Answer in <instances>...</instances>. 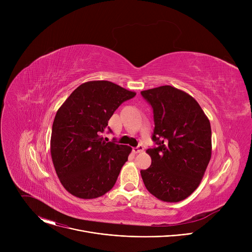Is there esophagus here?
Listing matches in <instances>:
<instances>
[{"label":"esophagus","instance_id":"obj_1","mask_svg":"<svg viewBox=\"0 0 252 252\" xmlns=\"http://www.w3.org/2000/svg\"><path fill=\"white\" fill-rule=\"evenodd\" d=\"M142 151H143V147H142V146H138V147L132 149V152H133L134 154H139V153H141Z\"/></svg>","mask_w":252,"mask_h":252}]
</instances>
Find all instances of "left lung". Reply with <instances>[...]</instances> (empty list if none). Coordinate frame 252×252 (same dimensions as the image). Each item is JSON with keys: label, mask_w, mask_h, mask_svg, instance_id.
<instances>
[{"label": "left lung", "mask_w": 252, "mask_h": 252, "mask_svg": "<svg viewBox=\"0 0 252 252\" xmlns=\"http://www.w3.org/2000/svg\"><path fill=\"white\" fill-rule=\"evenodd\" d=\"M140 94L153 106L158 145L147 150L152 164L140 170L143 184L159 200L182 201L198 188L209 163V120L191 95L171 86Z\"/></svg>", "instance_id": "obj_1"}]
</instances>
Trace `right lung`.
I'll use <instances>...</instances> for the list:
<instances>
[{
    "label": "right lung",
    "mask_w": 252,
    "mask_h": 252,
    "mask_svg": "<svg viewBox=\"0 0 252 252\" xmlns=\"http://www.w3.org/2000/svg\"><path fill=\"white\" fill-rule=\"evenodd\" d=\"M136 94L109 81L82 84L57 112L51 136L52 160L63 187L93 199L110 191L131 148L103 140L115 111Z\"/></svg>",
    "instance_id": "1"
}]
</instances>
